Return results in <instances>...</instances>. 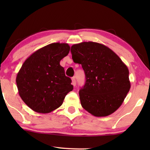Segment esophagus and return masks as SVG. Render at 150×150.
<instances>
[{"label":"esophagus","mask_w":150,"mask_h":150,"mask_svg":"<svg viewBox=\"0 0 150 150\" xmlns=\"http://www.w3.org/2000/svg\"><path fill=\"white\" fill-rule=\"evenodd\" d=\"M71 84H72V85L74 86H76V79H75V77L74 76L72 79H71Z\"/></svg>","instance_id":"34e87169"}]
</instances>
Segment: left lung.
<instances>
[{
	"label": "left lung",
	"instance_id": "8db88e82",
	"mask_svg": "<svg viewBox=\"0 0 150 150\" xmlns=\"http://www.w3.org/2000/svg\"><path fill=\"white\" fill-rule=\"evenodd\" d=\"M71 52L85 74V84L79 91L83 108L96 117L113 113L130 89L128 67L111 49L99 43L74 44Z\"/></svg>",
	"mask_w": 150,
	"mask_h": 150
}]
</instances>
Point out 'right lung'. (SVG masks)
Wrapping results in <instances>:
<instances>
[{
    "label": "right lung",
    "mask_w": 150,
    "mask_h": 150,
    "mask_svg": "<svg viewBox=\"0 0 150 150\" xmlns=\"http://www.w3.org/2000/svg\"><path fill=\"white\" fill-rule=\"evenodd\" d=\"M69 49L65 43H52L33 53L22 64L16 76L18 93L34 111H53L62 105L65 96L72 91L71 80L60 65Z\"/></svg>",
    "instance_id": "1"
}]
</instances>
